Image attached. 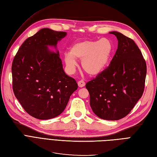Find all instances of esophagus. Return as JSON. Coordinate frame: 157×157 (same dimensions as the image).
<instances>
[{
  "label": "esophagus",
  "instance_id": "obj_1",
  "mask_svg": "<svg viewBox=\"0 0 157 157\" xmlns=\"http://www.w3.org/2000/svg\"><path fill=\"white\" fill-rule=\"evenodd\" d=\"M78 86L80 88H82L85 86V82L83 81V80H80V81L78 82Z\"/></svg>",
  "mask_w": 157,
  "mask_h": 157
}]
</instances>
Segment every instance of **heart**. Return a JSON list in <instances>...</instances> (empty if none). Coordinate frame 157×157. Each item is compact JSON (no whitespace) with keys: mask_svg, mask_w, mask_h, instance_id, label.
Listing matches in <instances>:
<instances>
[{"mask_svg":"<svg viewBox=\"0 0 157 157\" xmlns=\"http://www.w3.org/2000/svg\"><path fill=\"white\" fill-rule=\"evenodd\" d=\"M113 52L111 42L107 39L86 40L75 43L69 53H65L64 60L66 65L73 69L77 59H82L83 70L88 75L97 76L106 69Z\"/></svg>","mask_w":157,"mask_h":157,"instance_id":"heart-1","label":"heart"}]
</instances>
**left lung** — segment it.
Segmentation results:
<instances>
[{"label": "left lung", "mask_w": 157, "mask_h": 157, "mask_svg": "<svg viewBox=\"0 0 157 157\" xmlns=\"http://www.w3.org/2000/svg\"><path fill=\"white\" fill-rule=\"evenodd\" d=\"M118 48L110 65L86 84L93 112L104 120L117 121L126 117L143 95L147 65L134 41L112 31Z\"/></svg>", "instance_id": "left-lung-1"}]
</instances>
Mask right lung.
<instances>
[{"label":"right lung","instance_id":"1","mask_svg":"<svg viewBox=\"0 0 157 157\" xmlns=\"http://www.w3.org/2000/svg\"><path fill=\"white\" fill-rule=\"evenodd\" d=\"M66 35L65 32L42 29L26 39L13 58L14 95L24 110L38 119L59 115L78 88L76 80L64 72L59 52L48 47L56 48Z\"/></svg>","mask_w":157,"mask_h":157}]
</instances>
